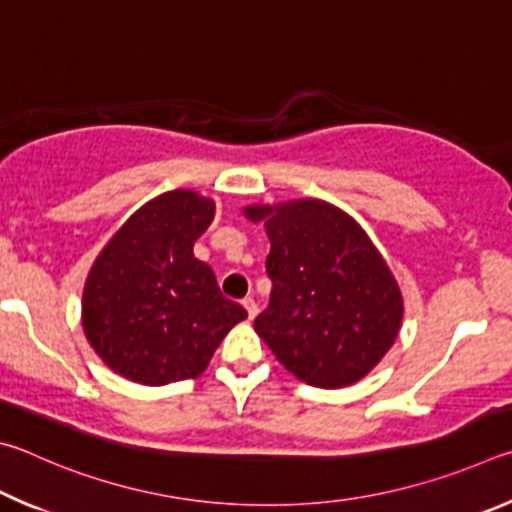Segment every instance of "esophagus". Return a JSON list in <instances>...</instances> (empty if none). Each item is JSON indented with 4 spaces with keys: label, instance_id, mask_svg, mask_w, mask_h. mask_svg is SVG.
Wrapping results in <instances>:
<instances>
[{
    "label": "esophagus",
    "instance_id": "1",
    "mask_svg": "<svg viewBox=\"0 0 512 512\" xmlns=\"http://www.w3.org/2000/svg\"><path fill=\"white\" fill-rule=\"evenodd\" d=\"M242 306H245V310H247V315H249V319H254L256 315H258V306H256V301L251 299V297H247V299H242Z\"/></svg>",
    "mask_w": 512,
    "mask_h": 512
}]
</instances>
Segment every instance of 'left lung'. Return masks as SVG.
I'll return each instance as SVG.
<instances>
[{"label":"left lung","instance_id":"obj_1","mask_svg":"<svg viewBox=\"0 0 512 512\" xmlns=\"http://www.w3.org/2000/svg\"><path fill=\"white\" fill-rule=\"evenodd\" d=\"M265 220L270 306L254 328L285 369L321 389L362 380L396 342L402 294L360 224L321 200L249 206Z\"/></svg>","mask_w":512,"mask_h":512}]
</instances>
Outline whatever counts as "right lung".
<instances>
[{
    "instance_id": "1",
    "label": "right lung",
    "mask_w": 512,
    "mask_h": 512,
    "mask_svg": "<svg viewBox=\"0 0 512 512\" xmlns=\"http://www.w3.org/2000/svg\"><path fill=\"white\" fill-rule=\"evenodd\" d=\"M215 204L193 191L155 197L116 231L83 292L85 335L123 378L161 387L197 378L247 317L193 256Z\"/></svg>"
}]
</instances>
